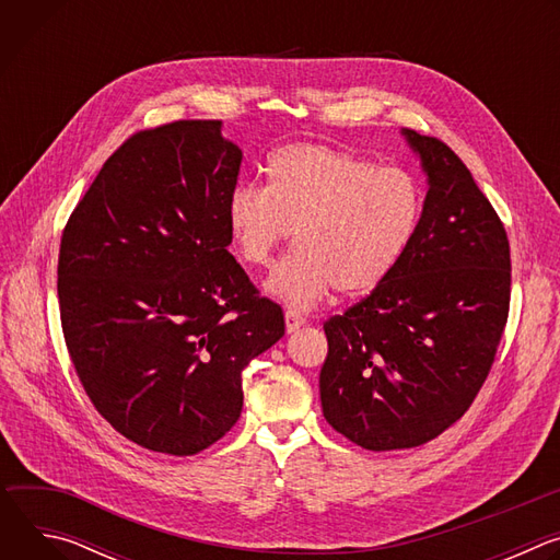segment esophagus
I'll return each mask as SVG.
<instances>
[{"instance_id": "esophagus-1", "label": "esophagus", "mask_w": 560, "mask_h": 560, "mask_svg": "<svg viewBox=\"0 0 560 560\" xmlns=\"http://www.w3.org/2000/svg\"><path fill=\"white\" fill-rule=\"evenodd\" d=\"M305 324V316L301 314V312H296V310H285V330L288 332H294V330H299L301 326Z\"/></svg>"}]
</instances>
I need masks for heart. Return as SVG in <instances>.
<instances>
[{"label":"heart","mask_w":560,"mask_h":560,"mask_svg":"<svg viewBox=\"0 0 560 560\" xmlns=\"http://www.w3.org/2000/svg\"><path fill=\"white\" fill-rule=\"evenodd\" d=\"M268 186L238 184L225 206L236 255L270 266L294 230L299 250L266 288L292 307H310L335 288L361 296L378 288L410 248L423 190L404 168L328 143H288L268 159Z\"/></svg>","instance_id":"1"}]
</instances>
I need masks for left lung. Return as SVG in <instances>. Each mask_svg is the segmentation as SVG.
<instances>
[{"mask_svg": "<svg viewBox=\"0 0 560 560\" xmlns=\"http://www.w3.org/2000/svg\"><path fill=\"white\" fill-rule=\"evenodd\" d=\"M428 175L419 228L394 272L324 324L326 421L372 450H406L456 423L483 387L508 312L503 221L458 154L404 130Z\"/></svg>", "mask_w": 560, "mask_h": 560, "instance_id": "1", "label": "left lung"}]
</instances>
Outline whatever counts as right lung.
Segmentation results:
<instances>
[{
  "mask_svg": "<svg viewBox=\"0 0 560 560\" xmlns=\"http://www.w3.org/2000/svg\"><path fill=\"white\" fill-rule=\"evenodd\" d=\"M242 150L219 119L128 137L61 232L57 296L74 372L128 441L192 456L242 417L244 368L283 310L228 253Z\"/></svg>",
  "mask_w": 560,
  "mask_h": 560,
  "instance_id": "1",
  "label": "right lung"
}]
</instances>
